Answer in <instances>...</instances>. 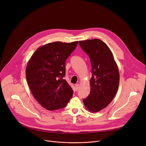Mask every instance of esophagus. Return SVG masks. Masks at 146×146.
<instances>
[{"instance_id": "obj_1", "label": "esophagus", "mask_w": 146, "mask_h": 146, "mask_svg": "<svg viewBox=\"0 0 146 146\" xmlns=\"http://www.w3.org/2000/svg\"><path fill=\"white\" fill-rule=\"evenodd\" d=\"M75 86V88H76V90L78 91V89H79V84H76Z\"/></svg>"}]
</instances>
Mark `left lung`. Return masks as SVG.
I'll return each instance as SVG.
<instances>
[{
	"instance_id": "8db88e82",
	"label": "left lung",
	"mask_w": 146,
	"mask_h": 146,
	"mask_svg": "<svg viewBox=\"0 0 146 146\" xmlns=\"http://www.w3.org/2000/svg\"><path fill=\"white\" fill-rule=\"evenodd\" d=\"M79 44L90 58L92 74L90 94L83 102L88 111L95 113L108 106L116 95L120 80L118 67L111 50L102 40L80 41Z\"/></svg>"
}]
</instances>
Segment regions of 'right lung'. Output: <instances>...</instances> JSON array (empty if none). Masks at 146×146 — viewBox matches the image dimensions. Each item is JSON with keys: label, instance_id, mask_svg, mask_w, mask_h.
I'll use <instances>...</instances> for the list:
<instances>
[{"label": "right lung", "instance_id": "right-lung-1", "mask_svg": "<svg viewBox=\"0 0 146 146\" xmlns=\"http://www.w3.org/2000/svg\"><path fill=\"white\" fill-rule=\"evenodd\" d=\"M78 41L50 42L38 48L29 60L26 80L37 101L45 109L55 110L64 108L73 90L63 78L65 61L75 49Z\"/></svg>", "mask_w": 146, "mask_h": 146}]
</instances>
